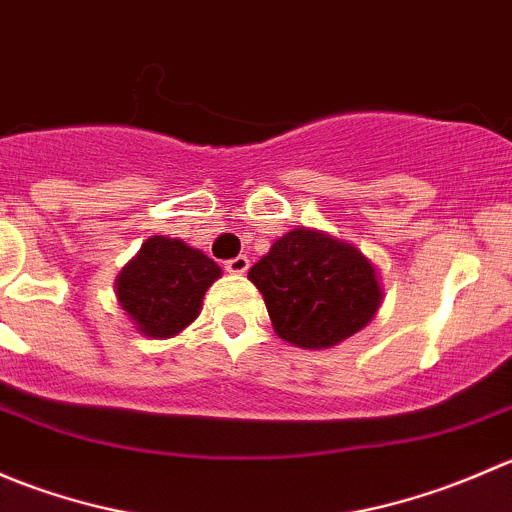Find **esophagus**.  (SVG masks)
<instances>
[{"instance_id": "esophagus-1", "label": "esophagus", "mask_w": 512, "mask_h": 512, "mask_svg": "<svg viewBox=\"0 0 512 512\" xmlns=\"http://www.w3.org/2000/svg\"><path fill=\"white\" fill-rule=\"evenodd\" d=\"M247 267H250V260L245 255H237L225 262V270L232 272V275H242V272H247Z\"/></svg>"}]
</instances>
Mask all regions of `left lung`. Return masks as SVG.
I'll return each mask as SVG.
<instances>
[{
  "label": "left lung",
  "mask_w": 512,
  "mask_h": 512,
  "mask_svg": "<svg viewBox=\"0 0 512 512\" xmlns=\"http://www.w3.org/2000/svg\"><path fill=\"white\" fill-rule=\"evenodd\" d=\"M272 327L294 347L327 349L369 324L381 304L371 262L317 230L287 232L247 272Z\"/></svg>",
  "instance_id": "1"
}]
</instances>
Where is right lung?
I'll return each mask as SVG.
<instances>
[{
	"mask_svg": "<svg viewBox=\"0 0 512 512\" xmlns=\"http://www.w3.org/2000/svg\"><path fill=\"white\" fill-rule=\"evenodd\" d=\"M220 267L185 242L156 235L118 277V302L146 337H173L198 317Z\"/></svg>",
	"mask_w": 512,
	"mask_h": 512,
	"instance_id": "obj_1",
	"label": "right lung"
}]
</instances>
